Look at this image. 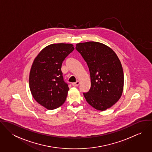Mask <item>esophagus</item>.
<instances>
[{
	"mask_svg": "<svg viewBox=\"0 0 152 152\" xmlns=\"http://www.w3.org/2000/svg\"><path fill=\"white\" fill-rule=\"evenodd\" d=\"M79 85H80V82L79 81H77L76 83H72V86L73 87H78Z\"/></svg>",
	"mask_w": 152,
	"mask_h": 152,
	"instance_id": "obj_1",
	"label": "esophagus"
}]
</instances>
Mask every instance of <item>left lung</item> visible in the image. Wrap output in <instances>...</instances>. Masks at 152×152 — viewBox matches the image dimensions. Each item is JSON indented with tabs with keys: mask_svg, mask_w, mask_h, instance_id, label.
<instances>
[{
	"mask_svg": "<svg viewBox=\"0 0 152 152\" xmlns=\"http://www.w3.org/2000/svg\"><path fill=\"white\" fill-rule=\"evenodd\" d=\"M76 50L89 68L91 86L83 93L87 102L99 110H105L115 104L124 90V75L116 54L104 44L95 42L80 43Z\"/></svg>",
	"mask_w": 152,
	"mask_h": 152,
	"instance_id": "left-lung-1",
	"label": "left lung"
}]
</instances>
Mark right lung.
Returning a JSON list of instances; mask_svg holds the SVG:
<instances>
[{"mask_svg": "<svg viewBox=\"0 0 152 152\" xmlns=\"http://www.w3.org/2000/svg\"><path fill=\"white\" fill-rule=\"evenodd\" d=\"M74 50L72 44L47 45L34 60L29 75V87L34 99L42 106L52 110L65 101L69 88L64 81L63 61Z\"/></svg>", "mask_w": 152, "mask_h": 152, "instance_id": "add662e5", "label": "right lung"}]
</instances>
